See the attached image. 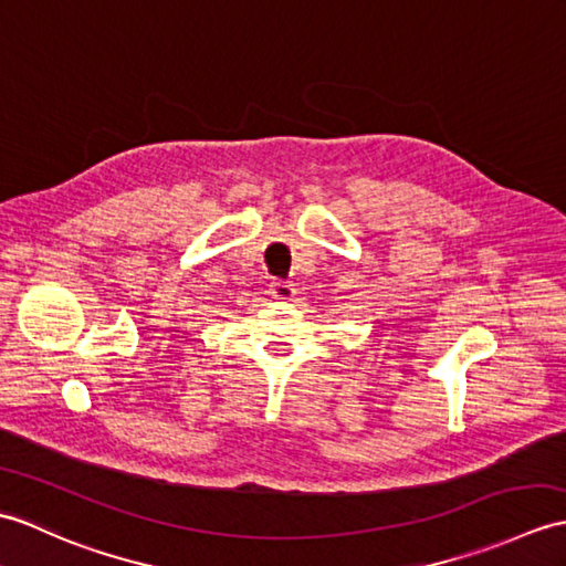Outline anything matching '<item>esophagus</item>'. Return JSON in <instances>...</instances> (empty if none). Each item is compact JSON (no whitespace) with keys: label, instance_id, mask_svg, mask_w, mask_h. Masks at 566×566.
Segmentation results:
<instances>
[{"label":"esophagus","instance_id":"esophagus-1","mask_svg":"<svg viewBox=\"0 0 566 566\" xmlns=\"http://www.w3.org/2000/svg\"><path fill=\"white\" fill-rule=\"evenodd\" d=\"M270 294L274 298H280V301L292 298L294 296V284L292 282H284V280H272L270 282Z\"/></svg>","mask_w":566,"mask_h":566}]
</instances>
